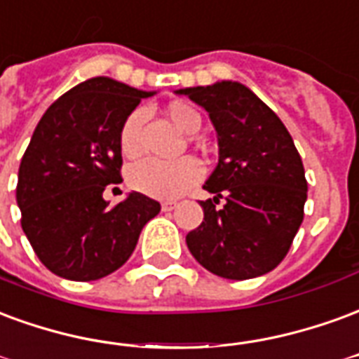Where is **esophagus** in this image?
Segmentation results:
<instances>
[{"label":"esophagus","instance_id":"1","mask_svg":"<svg viewBox=\"0 0 359 359\" xmlns=\"http://www.w3.org/2000/svg\"><path fill=\"white\" fill-rule=\"evenodd\" d=\"M176 206H177L176 201H164V203H162V210L170 212V210H174Z\"/></svg>","mask_w":359,"mask_h":359}]
</instances>
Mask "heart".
I'll list each match as a JSON object with an SVG mask.
<instances>
[{"mask_svg":"<svg viewBox=\"0 0 359 359\" xmlns=\"http://www.w3.org/2000/svg\"><path fill=\"white\" fill-rule=\"evenodd\" d=\"M170 120L185 133H197L201 130V114L185 103H172L166 109ZM145 118V111L135 109L120 126L118 145L128 158L137 156L141 151L140 130ZM203 168L197 158L182 156L177 161L145 158L133 164L128 172V182L133 189L154 198H176L201 180Z\"/></svg>","mask_w":359,"mask_h":359,"instance_id":"b5f03b06","label":"heart"}]
</instances>
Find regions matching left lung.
<instances>
[{
    "label": "left lung",
    "mask_w": 359,
    "mask_h": 359,
    "mask_svg": "<svg viewBox=\"0 0 359 359\" xmlns=\"http://www.w3.org/2000/svg\"><path fill=\"white\" fill-rule=\"evenodd\" d=\"M205 107L218 133L219 158L203 185L205 219L185 241L203 268L226 279H252L277 268L304 219V166L285 124L268 104L231 80L177 90ZM219 198L224 207H216Z\"/></svg>",
    "instance_id": "obj_1"
}]
</instances>
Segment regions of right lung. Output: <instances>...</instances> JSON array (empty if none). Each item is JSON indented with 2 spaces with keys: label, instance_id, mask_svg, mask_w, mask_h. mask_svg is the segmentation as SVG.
Wrapping results in <instances>:
<instances>
[{
  "label": "right lung",
  "instance_id": "obj_1",
  "mask_svg": "<svg viewBox=\"0 0 359 359\" xmlns=\"http://www.w3.org/2000/svg\"><path fill=\"white\" fill-rule=\"evenodd\" d=\"M153 91L107 76L78 83L55 101L20 161V226L41 264L70 281H95L126 264L161 205L130 193L109 206L103 191L122 182L120 126Z\"/></svg>",
  "mask_w": 359,
  "mask_h": 359
}]
</instances>
